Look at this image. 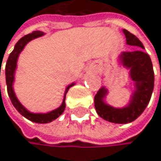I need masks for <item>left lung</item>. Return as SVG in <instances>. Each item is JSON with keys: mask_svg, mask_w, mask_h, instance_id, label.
Masks as SVG:
<instances>
[{"mask_svg": "<svg viewBox=\"0 0 161 161\" xmlns=\"http://www.w3.org/2000/svg\"><path fill=\"white\" fill-rule=\"evenodd\" d=\"M126 44L140 47L134 52H122L118 54V64L128 71V76L134 84L128 103L121 108H115L107 103L105 99L109 93L103 86L95 96V108L99 116L111 123L126 124L137 119L149 104L154 86V73L151 58L143 52L144 46L138 38L123 29ZM161 74V71H160Z\"/></svg>", "mask_w": 161, "mask_h": 161, "instance_id": "1", "label": "left lung"}]
</instances>
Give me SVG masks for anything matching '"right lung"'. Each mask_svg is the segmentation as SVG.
<instances>
[{"mask_svg": "<svg viewBox=\"0 0 161 161\" xmlns=\"http://www.w3.org/2000/svg\"><path fill=\"white\" fill-rule=\"evenodd\" d=\"M45 34L41 31H34L31 34H28V35L21 38V39L15 44L14 51L10 53L9 57L8 58V61H7L6 68H5L8 94V97H9L12 104H14V107L16 108V110L21 114V115L24 116L25 118H27L28 120L35 122V123H42V124L52 122L53 120L57 119L59 115H61V114L63 113V111H64V109H65V95H66L67 91L69 90V88L72 87L73 85H75V82H73V83L69 84L65 88L64 96H63V100H62L61 104L58 108L51 110L49 112H45V113H43V112H31L18 101L17 97L15 96L14 90V75H15V70L17 68V60L19 58V54L24 50L25 46L29 42L36 39V38L42 37Z\"/></svg>", "mask_w": 161, "mask_h": 161, "instance_id": "right-lung-1", "label": "right lung"}]
</instances>
